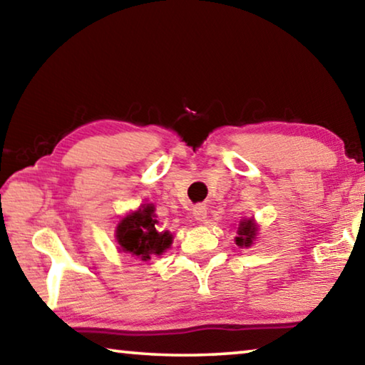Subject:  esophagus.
Segmentation results:
<instances>
[{"label": "esophagus", "mask_w": 365, "mask_h": 365, "mask_svg": "<svg viewBox=\"0 0 365 365\" xmlns=\"http://www.w3.org/2000/svg\"><path fill=\"white\" fill-rule=\"evenodd\" d=\"M206 214H207V207L205 205H196L193 206V216L196 221L203 222L206 219Z\"/></svg>", "instance_id": "obj_1"}]
</instances>
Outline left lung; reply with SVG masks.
I'll list each match as a JSON object with an SVG mask.
<instances>
[{
    "mask_svg": "<svg viewBox=\"0 0 365 365\" xmlns=\"http://www.w3.org/2000/svg\"><path fill=\"white\" fill-rule=\"evenodd\" d=\"M239 237H235V244L239 247H250L252 242L255 240L257 235V229L255 224H253L252 219H244L239 224V230H237Z\"/></svg>",
    "mask_w": 365,
    "mask_h": 365,
    "instance_id": "1",
    "label": "left lung"
}]
</instances>
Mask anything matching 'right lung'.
Wrapping results in <instances>:
<instances>
[{
    "instance_id": "1",
    "label": "right lung",
    "mask_w": 365,
    "mask_h": 365,
    "mask_svg": "<svg viewBox=\"0 0 365 365\" xmlns=\"http://www.w3.org/2000/svg\"><path fill=\"white\" fill-rule=\"evenodd\" d=\"M153 212V206H144L143 210L121 219L117 227V240L121 250L144 262L151 258V255H160L172 244V235L169 232L155 230L158 221Z\"/></svg>"
}]
</instances>
